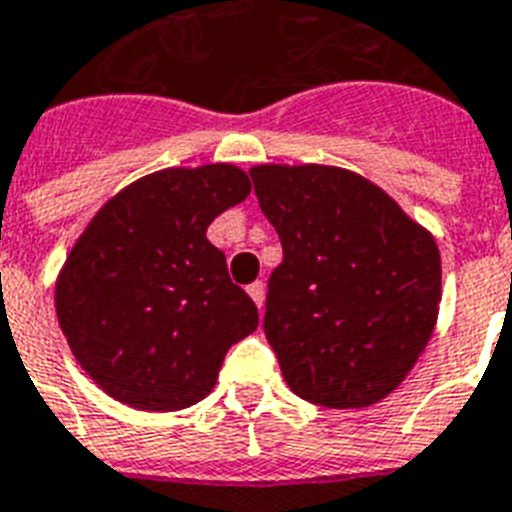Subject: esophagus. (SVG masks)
<instances>
[{
	"label": "esophagus",
	"instance_id": "esophagus-1",
	"mask_svg": "<svg viewBox=\"0 0 512 512\" xmlns=\"http://www.w3.org/2000/svg\"><path fill=\"white\" fill-rule=\"evenodd\" d=\"M247 292H249V298H252V300H255V303H257V308H263V306H265V284H263V282L249 284Z\"/></svg>",
	"mask_w": 512,
	"mask_h": 512
}]
</instances>
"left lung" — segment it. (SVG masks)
Listing matches in <instances>:
<instances>
[{"label": "left lung", "mask_w": 512, "mask_h": 512, "mask_svg": "<svg viewBox=\"0 0 512 512\" xmlns=\"http://www.w3.org/2000/svg\"><path fill=\"white\" fill-rule=\"evenodd\" d=\"M284 260L265 298V338L292 392L368 408L403 384L432 338L440 252L370 179L338 166H252Z\"/></svg>", "instance_id": "obj_1"}]
</instances>
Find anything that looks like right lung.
<instances>
[{
    "mask_svg": "<svg viewBox=\"0 0 512 512\" xmlns=\"http://www.w3.org/2000/svg\"><path fill=\"white\" fill-rule=\"evenodd\" d=\"M252 182L233 163L163 169L112 195L56 279V317L80 368L117 403L182 411L217 384L257 306L206 239Z\"/></svg>",
    "mask_w": 512,
    "mask_h": 512,
    "instance_id": "1",
    "label": "right lung"
}]
</instances>
